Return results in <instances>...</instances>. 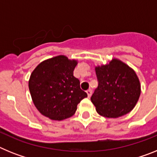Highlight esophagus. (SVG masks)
Segmentation results:
<instances>
[{"label": "esophagus", "instance_id": "esophagus-1", "mask_svg": "<svg viewBox=\"0 0 157 157\" xmlns=\"http://www.w3.org/2000/svg\"><path fill=\"white\" fill-rule=\"evenodd\" d=\"M86 94H87V95H88V98H90L91 95H92V90H91L90 89L86 91Z\"/></svg>", "mask_w": 157, "mask_h": 157}]
</instances>
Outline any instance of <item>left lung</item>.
<instances>
[{
    "mask_svg": "<svg viewBox=\"0 0 157 157\" xmlns=\"http://www.w3.org/2000/svg\"><path fill=\"white\" fill-rule=\"evenodd\" d=\"M95 71L98 87L90 99L98 114L107 118H118L132 111L141 94L136 72L116 58L109 63L97 66Z\"/></svg>",
    "mask_w": 157,
    "mask_h": 157,
    "instance_id": "8db88e82",
    "label": "left lung"
}]
</instances>
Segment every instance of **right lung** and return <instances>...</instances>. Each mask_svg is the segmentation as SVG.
<instances>
[{
  "mask_svg": "<svg viewBox=\"0 0 157 157\" xmlns=\"http://www.w3.org/2000/svg\"><path fill=\"white\" fill-rule=\"evenodd\" d=\"M77 64L76 59L59 55L45 59L32 71L29 90L41 115L60 121L75 113L78 104L87 97L73 74Z\"/></svg>",
  "mask_w": 157,
  "mask_h": 157,
  "instance_id": "1",
  "label": "right lung"
}]
</instances>
